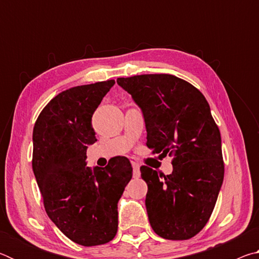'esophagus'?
Masks as SVG:
<instances>
[{"label":"esophagus","instance_id":"1","mask_svg":"<svg viewBox=\"0 0 259 259\" xmlns=\"http://www.w3.org/2000/svg\"><path fill=\"white\" fill-rule=\"evenodd\" d=\"M131 163H133V174H134V177L135 178H138L140 176V170H139V164L137 162L135 161H131Z\"/></svg>","mask_w":259,"mask_h":259}]
</instances>
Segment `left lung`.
<instances>
[{
	"label": "left lung",
	"mask_w": 259,
	"mask_h": 259,
	"mask_svg": "<svg viewBox=\"0 0 259 259\" xmlns=\"http://www.w3.org/2000/svg\"><path fill=\"white\" fill-rule=\"evenodd\" d=\"M116 82L142 109L147 147L153 154L174 156L172 172L166 176L140 166L152 229L163 239H191L208 223L224 179L221 133L207 99L191 83L170 74Z\"/></svg>",
	"instance_id": "8db88e82"
}]
</instances>
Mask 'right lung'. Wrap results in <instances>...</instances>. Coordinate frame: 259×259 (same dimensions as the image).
Here are the masks:
<instances>
[{
  "label": "right lung",
  "mask_w": 259,
  "mask_h": 259,
  "mask_svg": "<svg viewBox=\"0 0 259 259\" xmlns=\"http://www.w3.org/2000/svg\"><path fill=\"white\" fill-rule=\"evenodd\" d=\"M115 81L78 85L52 98L33 129V171L55 225L73 242L107 243L117 232V202L133 177L125 156L105 168L87 166L97 142L91 119Z\"/></svg>",
  "instance_id": "right-lung-1"
}]
</instances>
